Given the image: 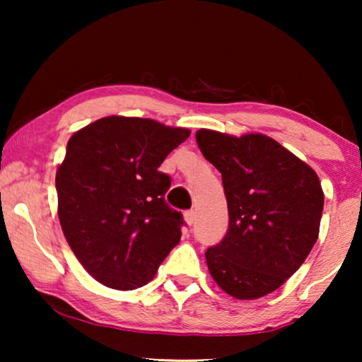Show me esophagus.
<instances>
[{
    "instance_id": "34e87169",
    "label": "esophagus",
    "mask_w": 362,
    "mask_h": 362,
    "mask_svg": "<svg viewBox=\"0 0 362 362\" xmlns=\"http://www.w3.org/2000/svg\"><path fill=\"white\" fill-rule=\"evenodd\" d=\"M185 221H186V224H187V226H192V224H194V221H196V212L192 211V209L186 211V212H185Z\"/></svg>"
}]
</instances>
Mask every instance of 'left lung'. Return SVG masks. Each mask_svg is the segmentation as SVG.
Masks as SVG:
<instances>
[{
	"label": "left lung",
	"mask_w": 362,
	"mask_h": 362,
	"mask_svg": "<svg viewBox=\"0 0 362 362\" xmlns=\"http://www.w3.org/2000/svg\"><path fill=\"white\" fill-rule=\"evenodd\" d=\"M222 175L229 209L224 239L206 252L207 269L227 295L255 300L300 269L320 232L325 194L318 175L274 138L196 133Z\"/></svg>",
	"instance_id": "8db88e82"
}]
</instances>
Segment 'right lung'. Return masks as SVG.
Returning <instances> with one entry per match:
<instances>
[{
	"label": "right lung",
	"instance_id": "1",
	"mask_svg": "<svg viewBox=\"0 0 362 362\" xmlns=\"http://www.w3.org/2000/svg\"><path fill=\"white\" fill-rule=\"evenodd\" d=\"M189 135L151 118L113 115L69 140L56 173L59 221L78 262L102 285L140 288L180 242L185 221L166 204L171 177L158 168Z\"/></svg>",
	"mask_w": 362,
	"mask_h": 362
}]
</instances>
